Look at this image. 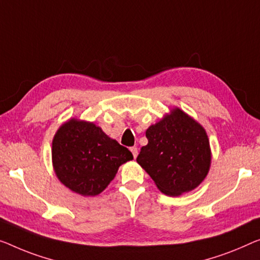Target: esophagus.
<instances>
[{"label": "esophagus", "instance_id": "obj_1", "mask_svg": "<svg viewBox=\"0 0 260 260\" xmlns=\"http://www.w3.org/2000/svg\"><path fill=\"white\" fill-rule=\"evenodd\" d=\"M131 152H132V154H133L134 158L138 156V148H137V147H132V148H131Z\"/></svg>", "mask_w": 260, "mask_h": 260}]
</instances>
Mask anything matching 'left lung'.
Listing matches in <instances>:
<instances>
[{"label": "left lung", "instance_id": "left-lung-1", "mask_svg": "<svg viewBox=\"0 0 260 260\" xmlns=\"http://www.w3.org/2000/svg\"><path fill=\"white\" fill-rule=\"evenodd\" d=\"M148 143L137 162L152 177L161 192L180 196L199 187L211 165L207 132L179 107L170 110L146 131Z\"/></svg>", "mask_w": 260, "mask_h": 260}]
</instances>
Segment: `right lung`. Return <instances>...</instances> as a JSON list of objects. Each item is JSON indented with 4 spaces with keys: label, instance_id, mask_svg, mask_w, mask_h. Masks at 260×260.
Instances as JSON below:
<instances>
[{
    "label": "right lung",
    "instance_id": "right-lung-1",
    "mask_svg": "<svg viewBox=\"0 0 260 260\" xmlns=\"http://www.w3.org/2000/svg\"><path fill=\"white\" fill-rule=\"evenodd\" d=\"M51 154L57 179L81 196L99 195L114 179L120 166L133 160L126 147L94 122L76 118L57 129Z\"/></svg>",
    "mask_w": 260,
    "mask_h": 260
}]
</instances>
